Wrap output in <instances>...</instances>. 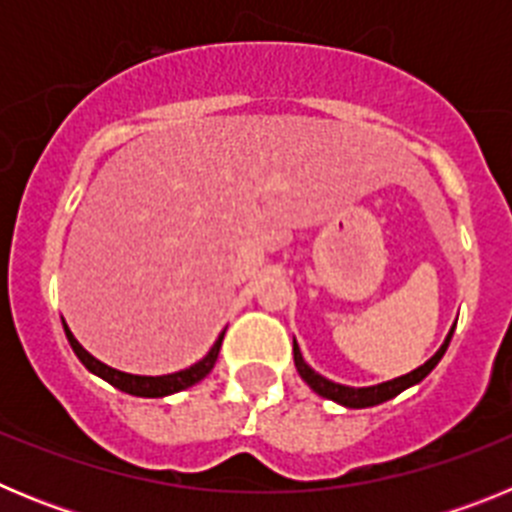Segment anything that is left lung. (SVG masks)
Here are the masks:
<instances>
[{
  "label": "left lung",
  "mask_w": 512,
  "mask_h": 512,
  "mask_svg": "<svg viewBox=\"0 0 512 512\" xmlns=\"http://www.w3.org/2000/svg\"><path fill=\"white\" fill-rule=\"evenodd\" d=\"M454 328H456V325H454ZM454 328L449 330V336H446L443 346L438 348L436 354H433L431 359L425 361L423 366L413 369V372H410V374H402V377L390 379V382L372 384V387H346V384L330 382V379H325L323 374L315 372L312 366H307V361L302 359V351H300V346H297V341L292 343V351H295L297 372H300V377L305 379L307 384H310L312 392H318L320 397H328V400L338 402V405H346V408H372V405H379V402L392 400V397H397L402 390H408V387H413V384L423 382V379L428 377V374H431L433 369H436V364L443 359V354H446V348H449L451 336H454Z\"/></svg>",
  "instance_id": "obj_1"
}]
</instances>
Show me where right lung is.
I'll list each match as a JSON object with an SVG mask.
<instances>
[{"instance_id": "right-lung-1", "label": "right lung", "mask_w": 512, "mask_h": 512, "mask_svg": "<svg viewBox=\"0 0 512 512\" xmlns=\"http://www.w3.org/2000/svg\"><path fill=\"white\" fill-rule=\"evenodd\" d=\"M63 330H66V338H69L74 354L79 356V361L87 366L89 372L102 377L104 382H110L112 387H117V390L128 392V395H135V397H166V395H174V392L187 390V387H192V384L202 382V379L212 372V366H215L217 354H220V346H223V336H225V330H223V333L217 336L215 346L207 351L205 359H200L197 364L189 366V369H182V372H174V374H164V377H140V374L120 372V369H112V366L102 364V361L94 359L87 348L76 341L74 333L69 330V325L63 323Z\"/></svg>"}]
</instances>
